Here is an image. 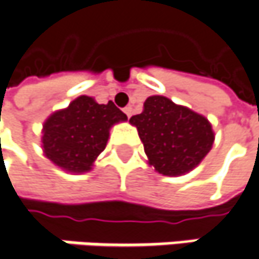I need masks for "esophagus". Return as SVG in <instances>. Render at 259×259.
Segmentation results:
<instances>
[{"label": "esophagus", "mask_w": 259, "mask_h": 259, "mask_svg": "<svg viewBox=\"0 0 259 259\" xmlns=\"http://www.w3.org/2000/svg\"><path fill=\"white\" fill-rule=\"evenodd\" d=\"M123 112H125V115H126L128 118H131V115H133V107H131V106H126V107L123 109Z\"/></svg>", "instance_id": "34e87169"}]
</instances>
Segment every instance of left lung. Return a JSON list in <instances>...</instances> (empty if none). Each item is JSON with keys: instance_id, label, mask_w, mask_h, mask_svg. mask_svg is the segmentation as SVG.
I'll return each instance as SVG.
<instances>
[{"instance_id": "obj_1", "label": "left lung", "mask_w": 259, "mask_h": 259, "mask_svg": "<svg viewBox=\"0 0 259 259\" xmlns=\"http://www.w3.org/2000/svg\"><path fill=\"white\" fill-rule=\"evenodd\" d=\"M130 122L139 130L150 165L163 176L192 171L212 147L208 119L162 96L149 97L144 110Z\"/></svg>"}]
</instances>
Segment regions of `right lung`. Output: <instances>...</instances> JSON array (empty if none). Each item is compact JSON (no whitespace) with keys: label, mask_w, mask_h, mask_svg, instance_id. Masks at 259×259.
<instances>
[{"label":"right lung","mask_w":259,"mask_h":259,"mask_svg":"<svg viewBox=\"0 0 259 259\" xmlns=\"http://www.w3.org/2000/svg\"><path fill=\"white\" fill-rule=\"evenodd\" d=\"M119 120H126V115L112 102L99 104L91 97L81 96L67 109L47 119L42 136L44 153L66 171H90L106 147L109 128Z\"/></svg>","instance_id":"obj_1"}]
</instances>
